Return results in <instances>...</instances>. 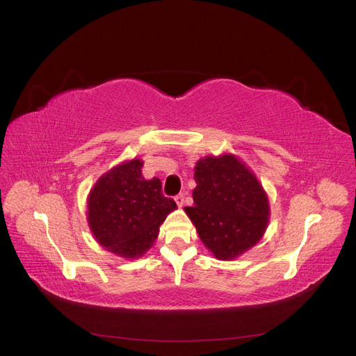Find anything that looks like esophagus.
<instances>
[{"instance_id":"esophagus-1","label":"esophagus","mask_w":356,"mask_h":356,"mask_svg":"<svg viewBox=\"0 0 356 356\" xmlns=\"http://www.w3.org/2000/svg\"><path fill=\"white\" fill-rule=\"evenodd\" d=\"M175 203L178 204V207H182L184 203H186V194H184V193L178 194V195L175 197Z\"/></svg>"}]
</instances>
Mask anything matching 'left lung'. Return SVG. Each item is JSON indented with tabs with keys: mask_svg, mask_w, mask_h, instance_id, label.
<instances>
[{
	"mask_svg": "<svg viewBox=\"0 0 356 356\" xmlns=\"http://www.w3.org/2000/svg\"><path fill=\"white\" fill-rule=\"evenodd\" d=\"M193 207H184L218 260H234L263 238L268 197L252 170L232 153L206 156L194 168Z\"/></svg>",
	"mask_w": 356,
	"mask_h": 356,
	"instance_id": "8db88e82",
	"label": "left lung"
}]
</instances>
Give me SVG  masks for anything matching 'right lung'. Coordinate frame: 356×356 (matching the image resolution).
<instances>
[{
  "label": "right lung",
  "instance_id": "add662e5",
  "mask_svg": "<svg viewBox=\"0 0 356 356\" xmlns=\"http://www.w3.org/2000/svg\"><path fill=\"white\" fill-rule=\"evenodd\" d=\"M143 161H124L96 181L88 197V223L105 250L138 259L154 243L159 226L177 209L162 194L159 178L145 179Z\"/></svg>",
  "mask_w": 356,
  "mask_h": 356
}]
</instances>
